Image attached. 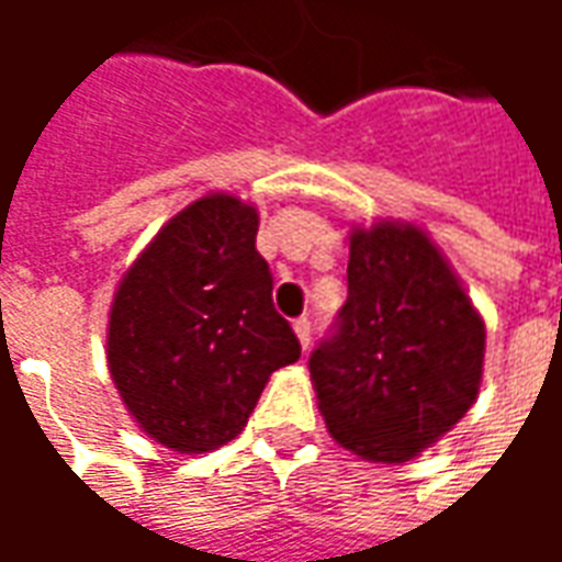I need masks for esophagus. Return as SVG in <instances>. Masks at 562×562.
Segmentation results:
<instances>
[{
    "label": "esophagus",
    "instance_id": "34e87169",
    "mask_svg": "<svg viewBox=\"0 0 562 562\" xmlns=\"http://www.w3.org/2000/svg\"><path fill=\"white\" fill-rule=\"evenodd\" d=\"M293 330H296V336H300V342H303V348L312 346V321H308V318H296V321H293Z\"/></svg>",
    "mask_w": 562,
    "mask_h": 562
}]
</instances>
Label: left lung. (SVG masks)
Here are the masks:
<instances>
[{"label": "left lung", "instance_id": "8db88e82", "mask_svg": "<svg viewBox=\"0 0 562 562\" xmlns=\"http://www.w3.org/2000/svg\"><path fill=\"white\" fill-rule=\"evenodd\" d=\"M486 330L416 226L351 232L348 300L308 358L330 435L370 462H406L481 392Z\"/></svg>", "mask_w": 562, "mask_h": 562}]
</instances>
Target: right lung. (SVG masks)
I'll use <instances>...</instances> for the list:
<instances>
[{"instance_id":"right-lung-1","label":"right lung","mask_w":562,"mask_h":562,"mask_svg":"<svg viewBox=\"0 0 562 562\" xmlns=\"http://www.w3.org/2000/svg\"><path fill=\"white\" fill-rule=\"evenodd\" d=\"M257 207L207 195L158 232L115 290L106 358L131 416L158 443L207 452L241 435L300 339L272 303Z\"/></svg>"}]
</instances>
